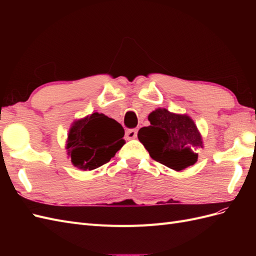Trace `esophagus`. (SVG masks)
Masks as SVG:
<instances>
[{
	"label": "esophagus",
	"mask_w": 256,
	"mask_h": 256,
	"mask_svg": "<svg viewBox=\"0 0 256 256\" xmlns=\"http://www.w3.org/2000/svg\"><path fill=\"white\" fill-rule=\"evenodd\" d=\"M138 134V130L136 129H129L126 131V138L127 140H134V138H136Z\"/></svg>",
	"instance_id": "1"
}]
</instances>
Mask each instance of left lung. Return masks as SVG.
I'll list each match as a JSON object with an SVG mask.
<instances>
[{
  "mask_svg": "<svg viewBox=\"0 0 256 256\" xmlns=\"http://www.w3.org/2000/svg\"><path fill=\"white\" fill-rule=\"evenodd\" d=\"M150 125L143 127L138 138L150 157L174 171H182L198 161V148L203 138L187 114H176L158 108L148 115Z\"/></svg>",
  "mask_w": 256,
  "mask_h": 256,
  "instance_id": "1",
  "label": "left lung"
}]
</instances>
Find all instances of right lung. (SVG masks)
Wrapping results in <instances>:
<instances>
[{"label":"right lung","instance_id":"1","mask_svg":"<svg viewBox=\"0 0 256 256\" xmlns=\"http://www.w3.org/2000/svg\"><path fill=\"white\" fill-rule=\"evenodd\" d=\"M125 131L120 122L95 112L76 120L68 131L67 156L72 164L82 171H92L109 162L125 140Z\"/></svg>","mask_w":256,"mask_h":256}]
</instances>
